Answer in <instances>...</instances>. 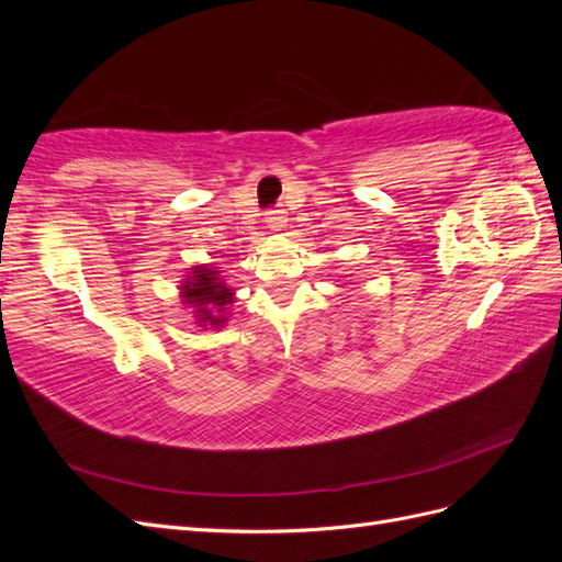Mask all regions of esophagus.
<instances>
[{
  "label": "esophagus",
  "mask_w": 562,
  "mask_h": 562,
  "mask_svg": "<svg viewBox=\"0 0 562 562\" xmlns=\"http://www.w3.org/2000/svg\"><path fill=\"white\" fill-rule=\"evenodd\" d=\"M288 223V217L283 215V211H269L265 217V225L269 232H281Z\"/></svg>",
  "instance_id": "1"
}]
</instances>
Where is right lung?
<instances>
[{"instance_id": "add662e5", "label": "right lung", "mask_w": 562, "mask_h": 562, "mask_svg": "<svg viewBox=\"0 0 562 562\" xmlns=\"http://www.w3.org/2000/svg\"><path fill=\"white\" fill-rule=\"evenodd\" d=\"M180 300L192 310L199 328H223L227 323L229 304L234 302V288L220 277V267L194 265L180 281Z\"/></svg>"}]
</instances>
